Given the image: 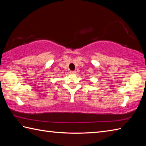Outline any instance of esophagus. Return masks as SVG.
I'll return each instance as SVG.
<instances>
[{"instance_id": "esophagus-1", "label": "esophagus", "mask_w": 146, "mask_h": 146, "mask_svg": "<svg viewBox=\"0 0 146 146\" xmlns=\"http://www.w3.org/2000/svg\"><path fill=\"white\" fill-rule=\"evenodd\" d=\"M76 71H70L71 74H76Z\"/></svg>"}]
</instances>
